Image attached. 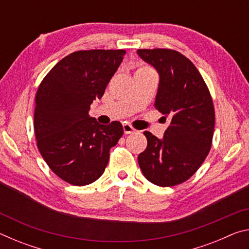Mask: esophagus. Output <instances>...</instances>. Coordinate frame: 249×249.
<instances>
[{
    "mask_svg": "<svg viewBox=\"0 0 249 249\" xmlns=\"http://www.w3.org/2000/svg\"><path fill=\"white\" fill-rule=\"evenodd\" d=\"M123 129L125 134H132L134 132H136V129H135L130 124H123Z\"/></svg>",
    "mask_w": 249,
    "mask_h": 249,
    "instance_id": "obj_1",
    "label": "esophagus"
}]
</instances>
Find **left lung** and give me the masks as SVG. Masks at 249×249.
I'll return each mask as SVG.
<instances>
[{"label": "left lung", "mask_w": 249, "mask_h": 249, "mask_svg": "<svg viewBox=\"0 0 249 249\" xmlns=\"http://www.w3.org/2000/svg\"><path fill=\"white\" fill-rule=\"evenodd\" d=\"M159 74L155 107L170 120L162 138L145 132L147 148L138 155L145 178L159 187L187 181L208 156L214 132V107L196 66L176 50L138 49Z\"/></svg>", "instance_id": "obj_1"}]
</instances>
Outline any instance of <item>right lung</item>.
Instances as JSON below:
<instances>
[{"label":"right lung","instance_id":"add662e5","mask_svg":"<svg viewBox=\"0 0 249 249\" xmlns=\"http://www.w3.org/2000/svg\"><path fill=\"white\" fill-rule=\"evenodd\" d=\"M125 50H80L61 59L36 94L34 129L37 147L59 178L73 185L98 180L107 166L109 148L123 135L114 121L102 125L89 115L92 102L123 61Z\"/></svg>","mask_w":249,"mask_h":249}]
</instances>
